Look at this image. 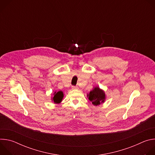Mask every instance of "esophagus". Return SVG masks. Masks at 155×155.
<instances>
[{"mask_svg": "<svg viewBox=\"0 0 155 155\" xmlns=\"http://www.w3.org/2000/svg\"><path fill=\"white\" fill-rule=\"evenodd\" d=\"M72 90H78V87L77 86H72Z\"/></svg>", "mask_w": 155, "mask_h": 155, "instance_id": "34e87169", "label": "esophagus"}]
</instances>
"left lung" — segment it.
<instances>
[{"label":"left lung","mask_w":155,"mask_h":155,"mask_svg":"<svg viewBox=\"0 0 155 155\" xmlns=\"http://www.w3.org/2000/svg\"><path fill=\"white\" fill-rule=\"evenodd\" d=\"M88 99L94 105H99L104 103L105 100V94L104 91L100 89L99 87H94V89L87 95Z\"/></svg>","instance_id":"1"}]
</instances>
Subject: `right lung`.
Returning <instances> with one entry per match:
<instances>
[{
	"instance_id": "obj_1",
	"label": "right lung",
	"mask_w": 155,
	"mask_h": 155,
	"mask_svg": "<svg viewBox=\"0 0 155 155\" xmlns=\"http://www.w3.org/2000/svg\"><path fill=\"white\" fill-rule=\"evenodd\" d=\"M63 97H64V94L62 91H59L58 92H54V96L52 98V101L55 104H59L62 101Z\"/></svg>"
}]
</instances>
